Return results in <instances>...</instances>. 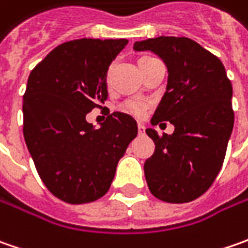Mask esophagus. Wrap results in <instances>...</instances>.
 I'll list each match as a JSON object with an SVG mask.
<instances>
[{
    "label": "esophagus",
    "instance_id": "esophagus-1",
    "mask_svg": "<svg viewBox=\"0 0 248 248\" xmlns=\"http://www.w3.org/2000/svg\"><path fill=\"white\" fill-rule=\"evenodd\" d=\"M138 134L139 135H143L145 134V124L138 123Z\"/></svg>",
    "mask_w": 248,
    "mask_h": 248
}]
</instances>
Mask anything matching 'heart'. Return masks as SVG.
<instances>
[{
	"label": "heart",
	"instance_id": "heart-1",
	"mask_svg": "<svg viewBox=\"0 0 248 248\" xmlns=\"http://www.w3.org/2000/svg\"><path fill=\"white\" fill-rule=\"evenodd\" d=\"M145 58H140L139 61H142ZM121 109L124 110L125 113L128 114H132V116H137V117H142L145 113H146V109H148V103L143 102V100H138V99H131L127 100Z\"/></svg>",
	"mask_w": 248,
	"mask_h": 248
}]
</instances>
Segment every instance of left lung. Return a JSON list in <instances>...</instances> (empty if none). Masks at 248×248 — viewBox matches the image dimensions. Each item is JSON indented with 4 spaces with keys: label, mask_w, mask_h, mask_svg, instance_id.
I'll list each match as a JSON object with an SVG mask.
<instances>
[{
    "label": "left lung",
    "mask_w": 248,
    "mask_h": 248,
    "mask_svg": "<svg viewBox=\"0 0 248 248\" xmlns=\"http://www.w3.org/2000/svg\"><path fill=\"white\" fill-rule=\"evenodd\" d=\"M134 49L166 63L167 90L150 123L175 127L161 137L146 129L156 145L143 166L149 190L166 203H189L210 189L224 163L234 121L232 84L222 62L190 38H149Z\"/></svg>",
    "instance_id": "1"
}]
</instances>
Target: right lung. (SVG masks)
I'll list each match as a JSON object with an SVG mask.
<instances>
[{
  "mask_svg": "<svg viewBox=\"0 0 248 248\" xmlns=\"http://www.w3.org/2000/svg\"><path fill=\"white\" fill-rule=\"evenodd\" d=\"M128 40L81 38L61 45L34 67L23 95V135L37 172L69 204L109 190L138 125L114 111L95 129L85 116L108 99V70Z\"/></svg>",
  "mask_w": 248,
  "mask_h": 248,
  "instance_id": "obj_1",
  "label": "right lung"
}]
</instances>
